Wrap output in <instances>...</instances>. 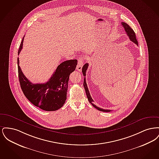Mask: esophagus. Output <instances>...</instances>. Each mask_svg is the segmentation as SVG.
<instances>
[{
  "mask_svg": "<svg viewBox=\"0 0 159 159\" xmlns=\"http://www.w3.org/2000/svg\"><path fill=\"white\" fill-rule=\"evenodd\" d=\"M84 60H85V58H84L83 57H82L79 58V60L78 61V64L77 65V67H76V69L78 71H82L83 66L84 65Z\"/></svg>",
  "mask_w": 159,
  "mask_h": 159,
  "instance_id": "34e87169",
  "label": "esophagus"
}]
</instances>
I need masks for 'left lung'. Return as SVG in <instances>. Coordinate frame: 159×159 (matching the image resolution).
I'll use <instances>...</instances> for the list:
<instances>
[{
  "label": "left lung",
  "instance_id": "8db88e82",
  "mask_svg": "<svg viewBox=\"0 0 159 159\" xmlns=\"http://www.w3.org/2000/svg\"><path fill=\"white\" fill-rule=\"evenodd\" d=\"M121 24L122 26L123 27V28L125 29V30L126 31L127 35L128 36L129 39L132 42L135 43L136 45H138V40H136V35H135V33L134 31L133 30V29L128 24H127L126 23L122 22V23H121ZM88 66H89L88 63H86L83 66V68H82V73H83V76H84V82H83V86H84V88L85 89L86 94V96L88 97V100H89V102L91 103V104L95 108L98 110L99 111H103V112H110L111 110H104V109L101 108H99L98 107L95 106V104H93V100L92 98L91 95H90V93H89V89H88L87 84H86V77H86V72L87 69L88 68Z\"/></svg>",
  "mask_w": 159,
  "mask_h": 159
}]
</instances>
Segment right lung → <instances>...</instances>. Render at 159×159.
Wrapping results in <instances>:
<instances>
[{"label": "right lung", "instance_id": "obj_1", "mask_svg": "<svg viewBox=\"0 0 159 159\" xmlns=\"http://www.w3.org/2000/svg\"><path fill=\"white\" fill-rule=\"evenodd\" d=\"M23 40L24 38L18 49V55L23 48ZM17 62L21 88L30 102L48 111H56L63 106L67 99L69 76L76 69L77 60L62 62L47 82L37 84L31 83L24 75L19 66L18 58Z\"/></svg>", "mask_w": 159, "mask_h": 159}]
</instances>
